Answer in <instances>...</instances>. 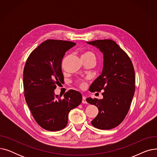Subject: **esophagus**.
Returning a JSON list of instances; mask_svg holds the SVG:
<instances>
[{
  "mask_svg": "<svg viewBox=\"0 0 157 157\" xmlns=\"http://www.w3.org/2000/svg\"><path fill=\"white\" fill-rule=\"evenodd\" d=\"M86 97L85 96H83V99H82V102H83V104H85V103H86Z\"/></svg>",
  "mask_w": 157,
  "mask_h": 157,
  "instance_id": "34e87169",
  "label": "esophagus"
}]
</instances>
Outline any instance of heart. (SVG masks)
<instances>
[{"label":"heart","mask_w":157,"mask_h":157,"mask_svg":"<svg viewBox=\"0 0 157 157\" xmlns=\"http://www.w3.org/2000/svg\"><path fill=\"white\" fill-rule=\"evenodd\" d=\"M85 56H94V54L90 51H85L83 53H82V57H85ZM77 84L81 88H84L86 86V80L85 79H81L77 81Z\"/></svg>","instance_id":"b5f03b06"}]
</instances>
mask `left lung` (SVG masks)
<instances>
[{
	"label": "left lung",
	"mask_w": 157,
	"mask_h": 157,
	"mask_svg": "<svg viewBox=\"0 0 157 157\" xmlns=\"http://www.w3.org/2000/svg\"><path fill=\"white\" fill-rule=\"evenodd\" d=\"M104 54V67L90 87L92 92L104 91L103 98H87V102L96 105L98 113L92 121L95 128L109 130L117 127L125 119L135 92V71L128 55L111 39L88 42Z\"/></svg>",
	"instance_id": "obj_1"
}]
</instances>
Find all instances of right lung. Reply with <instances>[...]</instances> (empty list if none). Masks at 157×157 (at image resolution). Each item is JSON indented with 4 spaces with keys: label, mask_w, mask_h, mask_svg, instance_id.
<instances>
[{
    "label": "right lung",
    "mask_w": 157,
    "mask_h": 157,
    "mask_svg": "<svg viewBox=\"0 0 157 157\" xmlns=\"http://www.w3.org/2000/svg\"><path fill=\"white\" fill-rule=\"evenodd\" d=\"M71 41L48 39L29 56L23 69L24 96L37 124L49 131H59L67 124L70 111L82 101L81 94L70 90L63 98L55 89L63 81L62 60Z\"/></svg>",
    "instance_id": "add662e5"
}]
</instances>
